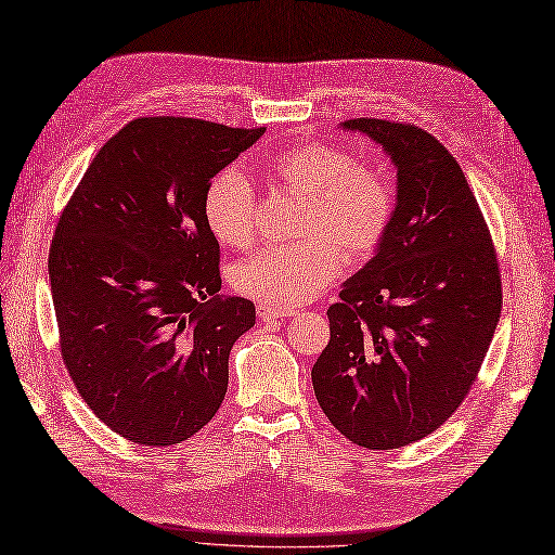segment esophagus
<instances>
[{
    "instance_id": "obj_1",
    "label": "esophagus",
    "mask_w": 555,
    "mask_h": 555,
    "mask_svg": "<svg viewBox=\"0 0 555 555\" xmlns=\"http://www.w3.org/2000/svg\"><path fill=\"white\" fill-rule=\"evenodd\" d=\"M257 312H259V320H263V322H275V320H282V318H292V314H294V310L273 308V306H266V304H259Z\"/></svg>"
}]
</instances>
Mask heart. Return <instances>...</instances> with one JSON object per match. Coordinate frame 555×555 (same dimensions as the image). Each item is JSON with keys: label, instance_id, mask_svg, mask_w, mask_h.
Instances as JSON below:
<instances>
[{"label": "heart", "instance_id": "b5f03b06", "mask_svg": "<svg viewBox=\"0 0 555 555\" xmlns=\"http://www.w3.org/2000/svg\"><path fill=\"white\" fill-rule=\"evenodd\" d=\"M266 170L306 201L298 235L308 241L235 263L231 284L254 301L287 310L328 287L340 271V257L364 261L376 251L395 215V189L380 170L359 166L326 142L284 149ZM203 217L217 243L247 249L257 237V196L249 179L235 168L219 172L205 191Z\"/></svg>", "mask_w": 555, "mask_h": 555}]
</instances>
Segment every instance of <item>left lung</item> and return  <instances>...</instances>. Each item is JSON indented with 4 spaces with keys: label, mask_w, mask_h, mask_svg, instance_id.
<instances>
[{
    "label": "left lung",
    "mask_w": 555,
    "mask_h": 555,
    "mask_svg": "<svg viewBox=\"0 0 555 555\" xmlns=\"http://www.w3.org/2000/svg\"><path fill=\"white\" fill-rule=\"evenodd\" d=\"M397 170L395 215L369 263L326 310L312 366L324 415L352 443L389 451L439 429L467 397L495 336V247L457 160L423 128L354 118Z\"/></svg>",
    "instance_id": "obj_1"
}]
</instances>
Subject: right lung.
<instances>
[{"label": "right lung", "mask_w": 555, "mask_h": 555, "mask_svg": "<svg viewBox=\"0 0 555 555\" xmlns=\"http://www.w3.org/2000/svg\"><path fill=\"white\" fill-rule=\"evenodd\" d=\"M263 134L198 118H134L88 166L49 254L60 348L112 431L172 446L203 429L229 387L254 304L223 296L203 217L212 177Z\"/></svg>", "instance_id": "obj_1"}]
</instances>
